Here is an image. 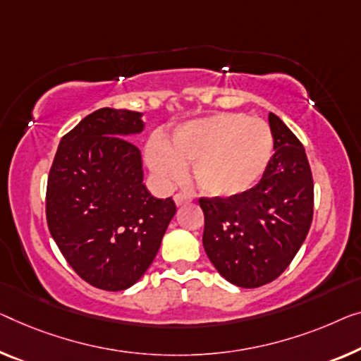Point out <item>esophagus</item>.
I'll return each mask as SVG.
<instances>
[{"label":"esophagus","mask_w":361,"mask_h":361,"mask_svg":"<svg viewBox=\"0 0 361 361\" xmlns=\"http://www.w3.org/2000/svg\"><path fill=\"white\" fill-rule=\"evenodd\" d=\"M191 202V197L183 195V192H178V195H175V204L176 206H185V204Z\"/></svg>","instance_id":"esophagus-1"}]
</instances>
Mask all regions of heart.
<instances>
[{"instance_id":"obj_1","label":"heart","mask_w":361,"mask_h":361,"mask_svg":"<svg viewBox=\"0 0 361 361\" xmlns=\"http://www.w3.org/2000/svg\"><path fill=\"white\" fill-rule=\"evenodd\" d=\"M274 137L267 123L243 113H217L175 129L171 142L147 144V162L165 185H176L192 166L204 195L235 197L252 190L272 157Z\"/></svg>"}]
</instances>
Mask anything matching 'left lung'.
I'll use <instances>...</instances> for the list:
<instances>
[{
    "label": "left lung",
    "mask_w": 361,
    "mask_h": 361,
    "mask_svg": "<svg viewBox=\"0 0 361 361\" xmlns=\"http://www.w3.org/2000/svg\"><path fill=\"white\" fill-rule=\"evenodd\" d=\"M274 155L261 181L235 197H199L202 245L222 277L243 288L276 281L313 220L314 185L303 144L269 113Z\"/></svg>",
    "instance_id": "8db88e82"
}]
</instances>
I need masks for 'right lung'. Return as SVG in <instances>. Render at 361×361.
<instances>
[{"mask_svg": "<svg viewBox=\"0 0 361 361\" xmlns=\"http://www.w3.org/2000/svg\"><path fill=\"white\" fill-rule=\"evenodd\" d=\"M142 129L139 111L90 113L61 137L48 173L53 240L80 279L109 292L144 276L176 212L142 183L141 152L126 139Z\"/></svg>", "mask_w": 361, "mask_h": 361, "instance_id": "add662e5", "label": "right lung"}]
</instances>
